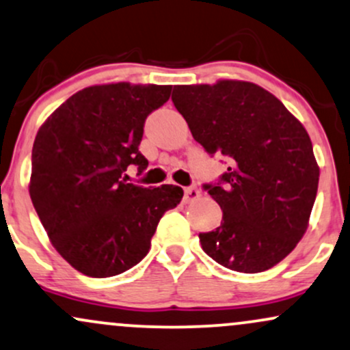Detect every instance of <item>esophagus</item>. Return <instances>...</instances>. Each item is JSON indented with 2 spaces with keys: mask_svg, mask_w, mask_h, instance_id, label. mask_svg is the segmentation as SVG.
I'll return each instance as SVG.
<instances>
[{
  "mask_svg": "<svg viewBox=\"0 0 350 350\" xmlns=\"http://www.w3.org/2000/svg\"><path fill=\"white\" fill-rule=\"evenodd\" d=\"M200 198V190L195 187H187L183 190V201L185 203H191V201Z\"/></svg>",
  "mask_w": 350,
  "mask_h": 350,
  "instance_id": "34e87169",
  "label": "esophagus"
}]
</instances>
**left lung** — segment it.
Masks as SVG:
<instances>
[{
	"mask_svg": "<svg viewBox=\"0 0 350 350\" xmlns=\"http://www.w3.org/2000/svg\"><path fill=\"white\" fill-rule=\"evenodd\" d=\"M172 101L195 141L229 159L223 187H204L223 223L200 234L201 247L236 272L272 269L305 236L318 191L319 165L305 126L250 81L176 85Z\"/></svg>",
	"mask_w": 350,
	"mask_h": 350,
	"instance_id": "left-lung-1",
	"label": "left lung"
}]
</instances>
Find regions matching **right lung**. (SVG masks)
<instances>
[{"label":"right lung","instance_id":"right-lung-1","mask_svg":"<svg viewBox=\"0 0 350 350\" xmlns=\"http://www.w3.org/2000/svg\"><path fill=\"white\" fill-rule=\"evenodd\" d=\"M172 85H93L62 103L39 127L29 195L49 241L80 273L114 277L142 260L160 217L183 198L176 185L126 183L144 121L170 98Z\"/></svg>","mask_w":350,"mask_h":350}]
</instances>
